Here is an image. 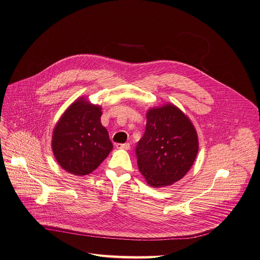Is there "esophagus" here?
I'll return each mask as SVG.
<instances>
[{
  "label": "esophagus",
  "mask_w": 260,
  "mask_h": 260,
  "mask_svg": "<svg viewBox=\"0 0 260 260\" xmlns=\"http://www.w3.org/2000/svg\"><path fill=\"white\" fill-rule=\"evenodd\" d=\"M116 148H119V149H129V144L126 143V144H116Z\"/></svg>",
  "instance_id": "34e87169"
}]
</instances>
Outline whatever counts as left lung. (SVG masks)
Returning a JSON list of instances; mask_svg holds the SVG:
<instances>
[{
  "mask_svg": "<svg viewBox=\"0 0 260 260\" xmlns=\"http://www.w3.org/2000/svg\"><path fill=\"white\" fill-rule=\"evenodd\" d=\"M199 152V139L191 120L167 104L149 109L145 132L137 144L138 167L148 185L164 187L181 179Z\"/></svg>",
  "mask_w": 260,
  "mask_h": 260,
  "instance_id": "8db88e82",
  "label": "left lung"
}]
</instances>
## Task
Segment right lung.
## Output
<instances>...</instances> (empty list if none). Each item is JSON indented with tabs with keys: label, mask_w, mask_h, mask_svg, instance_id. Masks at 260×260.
<instances>
[{
	"label": "right lung",
	"mask_w": 260,
	"mask_h": 260,
	"mask_svg": "<svg viewBox=\"0 0 260 260\" xmlns=\"http://www.w3.org/2000/svg\"><path fill=\"white\" fill-rule=\"evenodd\" d=\"M101 116L102 108L82 96L58 119L53 131L52 148L58 165L66 172L87 175L112 151L113 144Z\"/></svg>",
	"instance_id": "1"
}]
</instances>
